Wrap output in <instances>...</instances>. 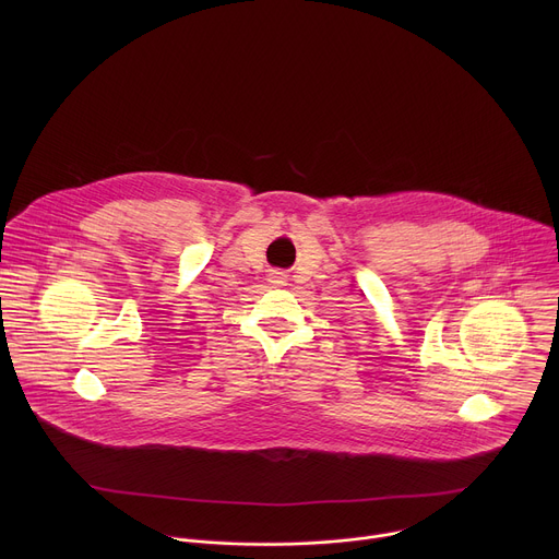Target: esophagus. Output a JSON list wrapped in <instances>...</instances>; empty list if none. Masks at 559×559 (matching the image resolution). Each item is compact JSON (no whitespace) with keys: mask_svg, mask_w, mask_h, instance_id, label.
<instances>
[{"mask_svg":"<svg viewBox=\"0 0 559 559\" xmlns=\"http://www.w3.org/2000/svg\"><path fill=\"white\" fill-rule=\"evenodd\" d=\"M270 283H274V285L283 283V272H272V274H270Z\"/></svg>","mask_w":559,"mask_h":559,"instance_id":"esophagus-1","label":"esophagus"}]
</instances>
